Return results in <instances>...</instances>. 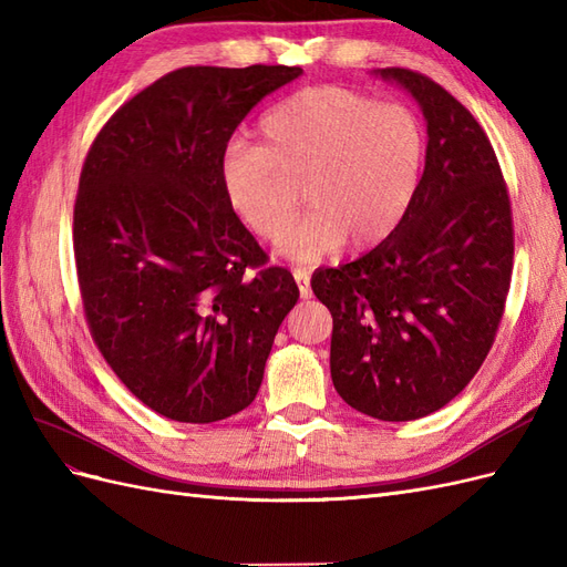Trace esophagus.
Masks as SVG:
<instances>
[{"label": "esophagus", "mask_w": 567, "mask_h": 567, "mask_svg": "<svg viewBox=\"0 0 567 567\" xmlns=\"http://www.w3.org/2000/svg\"><path fill=\"white\" fill-rule=\"evenodd\" d=\"M293 277H296L298 288H300V298H302V300L312 298V288H310V269L296 267V269H293Z\"/></svg>", "instance_id": "1"}]
</instances>
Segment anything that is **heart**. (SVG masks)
Wrapping results in <instances>:
<instances>
[{"label":"heart","instance_id":"heart-1","mask_svg":"<svg viewBox=\"0 0 567 567\" xmlns=\"http://www.w3.org/2000/svg\"><path fill=\"white\" fill-rule=\"evenodd\" d=\"M260 146L231 142L219 161L221 194L231 213L279 241L293 221L302 184L312 203L284 241V252L317 260L346 241L364 250L400 227L421 184L425 130L404 104L346 87H307L269 109Z\"/></svg>","mask_w":567,"mask_h":567}]
</instances>
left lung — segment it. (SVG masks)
Masks as SVG:
<instances>
[{"mask_svg":"<svg viewBox=\"0 0 567 567\" xmlns=\"http://www.w3.org/2000/svg\"><path fill=\"white\" fill-rule=\"evenodd\" d=\"M423 111L425 167L385 241L317 269L333 317L331 379L352 409L414 421L452 402L492 348L513 271V217L499 161L471 111L437 82L381 68Z\"/></svg>","mask_w":567,"mask_h":567,"instance_id":"8db88e82","label":"left lung"}]
</instances>
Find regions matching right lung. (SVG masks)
<instances>
[{"label":"right lung","instance_id":"add662e5","mask_svg":"<svg viewBox=\"0 0 567 567\" xmlns=\"http://www.w3.org/2000/svg\"><path fill=\"white\" fill-rule=\"evenodd\" d=\"M300 75L179 68L120 106L84 158L73 213L84 317L117 379L165 419L213 423L246 409L300 298L219 182L234 130Z\"/></svg>","mask_w":567,"mask_h":567}]
</instances>
